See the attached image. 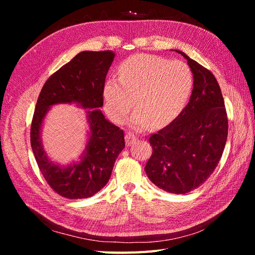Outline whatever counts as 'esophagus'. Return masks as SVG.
<instances>
[{
  "label": "esophagus",
  "instance_id": "1",
  "mask_svg": "<svg viewBox=\"0 0 255 255\" xmlns=\"http://www.w3.org/2000/svg\"><path fill=\"white\" fill-rule=\"evenodd\" d=\"M137 140V136H135L133 133H128L126 135V143L127 145H130L132 143H134Z\"/></svg>",
  "mask_w": 255,
  "mask_h": 255
}]
</instances>
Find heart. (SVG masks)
<instances>
[{"label":"heart","instance_id":"heart-1","mask_svg":"<svg viewBox=\"0 0 255 255\" xmlns=\"http://www.w3.org/2000/svg\"><path fill=\"white\" fill-rule=\"evenodd\" d=\"M119 81L107 80L103 87L105 111L116 123L130 118L136 129L148 128L152 123L163 127L175 119L190 96L194 76L190 68L180 60L150 54H138L123 60L118 67Z\"/></svg>","mask_w":255,"mask_h":255}]
</instances>
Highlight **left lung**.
Returning <instances> with one entry per match:
<instances>
[{
    "instance_id": "8db88e82",
    "label": "left lung",
    "mask_w": 255,
    "mask_h": 255,
    "mask_svg": "<svg viewBox=\"0 0 255 255\" xmlns=\"http://www.w3.org/2000/svg\"><path fill=\"white\" fill-rule=\"evenodd\" d=\"M175 51L187 59L194 89L181 114L150 136L153 152L144 170L157 187L180 195L198 188L217 167L227 142L228 116L214 74Z\"/></svg>"
}]
</instances>
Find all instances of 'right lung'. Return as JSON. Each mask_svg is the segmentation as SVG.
I'll return each instance as SVG.
<instances>
[{"instance_id": "right-lung-1", "label": "right lung", "mask_w": 255, "mask_h": 255, "mask_svg": "<svg viewBox=\"0 0 255 255\" xmlns=\"http://www.w3.org/2000/svg\"><path fill=\"white\" fill-rule=\"evenodd\" d=\"M114 58L113 51L79 53L50 76L38 97L30 126V145L45 181L64 198L85 199L102 189L110 180L119 153L126 146L123 129L106 120L100 111L103 106L105 78ZM61 103H76L90 110L89 143L81 161L67 167L48 159L40 137L42 121L48 109Z\"/></svg>"}]
</instances>
